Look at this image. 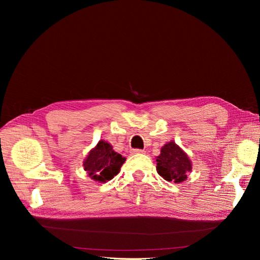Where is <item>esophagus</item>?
Wrapping results in <instances>:
<instances>
[{"mask_svg":"<svg viewBox=\"0 0 260 260\" xmlns=\"http://www.w3.org/2000/svg\"><path fill=\"white\" fill-rule=\"evenodd\" d=\"M131 153L132 154H145V151H143V149H139V148H133V149H131Z\"/></svg>","mask_w":260,"mask_h":260,"instance_id":"obj_1","label":"esophagus"}]
</instances>
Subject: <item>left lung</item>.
<instances>
[{
	"instance_id": "8db88e82",
	"label": "left lung",
	"mask_w": 260,
	"mask_h": 260,
	"mask_svg": "<svg viewBox=\"0 0 260 260\" xmlns=\"http://www.w3.org/2000/svg\"><path fill=\"white\" fill-rule=\"evenodd\" d=\"M156 161L157 172L165 180L175 183L184 181L186 174L192 169L188 156L172 141L164 145Z\"/></svg>"
}]
</instances>
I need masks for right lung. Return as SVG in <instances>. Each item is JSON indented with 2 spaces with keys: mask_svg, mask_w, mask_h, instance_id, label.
Masks as SVG:
<instances>
[{
  "mask_svg": "<svg viewBox=\"0 0 260 260\" xmlns=\"http://www.w3.org/2000/svg\"><path fill=\"white\" fill-rule=\"evenodd\" d=\"M125 158L116 153L113 146L105 141H100L83 162L84 170L99 182L112 180L120 170Z\"/></svg>",
  "mask_w": 260,
  "mask_h": 260,
  "instance_id": "1",
  "label": "right lung"
}]
</instances>
